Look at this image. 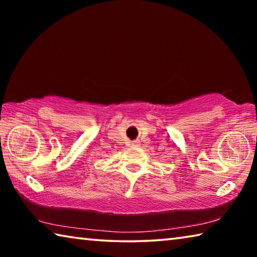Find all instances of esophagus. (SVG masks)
Instances as JSON below:
<instances>
[{
	"label": "esophagus",
	"instance_id": "34e87169",
	"mask_svg": "<svg viewBox=\"0 0 257 257\" xmlns=\"http://www.w3.org/2000/svg\"><path fill=\"white\" fill-rule=\"evenodd\" d=\"M132 145L133 146H138L139 145V142L138 141H134V142H132Z\"/></svg>",
	"mask_w": 257,
	"mask_h": 257
}]
</instances>
